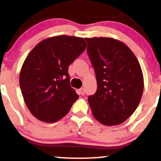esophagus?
I'll list each match as a JSON object with an SVG mask.
<instances>
[{
  "mask_svg": "<svg viewBox=\"0 0 161 161\" xmlns=\"http://www.w3.org/2000/svg\"><path fill=\"white\" fill-rule=\"evenodd\" d=\"M78 93L81 94V95H84L85 94V91H84V89L83 88H81V89H80L78 90Z\"/></svg>",
  "mask_w": 161,
  "mask_h": 161,
  "instance_id": "obj_1",
  "label": "esophagus"
}]
</instances>
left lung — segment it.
<instances>
[{
  "label": "left lung",
  "mask_w": 161,
  "mask_h": 161,
  "mask_svg": "<svg viewBox=\"0 0 161 161\" xmlns=\"http://www.w3.org/2000/svg\"><path fill=\"white\" fill-rule=\"evenodd\" d=\"M97 89L88 97L92 114L105 125L122 124L137 108L144 91L138 59L122 42L107 37L86 38Z\"/></svg>",
  "instance_id": "8db88e82"
}]
</instances>
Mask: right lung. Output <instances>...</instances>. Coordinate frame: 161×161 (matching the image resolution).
<instances>
[{"instance_id":"right-lung-1","label":"right lung","mask_w":161,"mask_h":161,"mask_svg":"<svg viewBox=\"0 0 161 161\" xmlns=\"http://www.w3.org/2000/svg\"><path fill=\"white\" fill-rule=\"evenodd\" d=\"M80 37L66 35L46 39L26 57L19 86L31 113L45 122H55L69 113L79 96L70 86L68 68L86 47Z\"/></svg>"}]
</instances>
